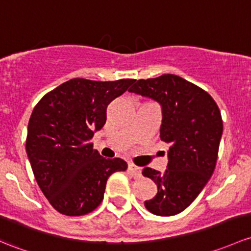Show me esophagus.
Here are the masks:
<instances>
[{"label": "esophagus", "mask_w": 251, "mask_h": 251, "mask_svg": "<svg viewBox=\"0 0 251 251\" xmlns=\"http://www.w3.org/2000/svg\"><path fill=\"white\" fill-rule=\"evenodd\" d=\"M127 171L132 174L133 176H141V168L137 167V166H134L133 163H128V167H127Z\"/></svg>", "instance_id": "1"}]
</instances>
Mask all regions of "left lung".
Listing matches in <instances>:
<instances>
[{
	"mask_svg": "<svg viewBox=\"0 0 251 251\" xmlns=\"http://www.w3.org/2000/svg\"><path fill=\"white\" fill-rule=\"evenodd\" d=\"M130 92L155 100L162 107L161 141L170 144L167 170H143L157 186L144 202L150 213L176 215L195 201L212 176L223 134V119L213 97L176 75L139 79Z\"/></svg>",
	"mask_w": 251,
	"mask_h": 251,
	"instance_id": "1",
	"label": "left lung"
}]
</instances>
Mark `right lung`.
Segmentation results:
<instances>
[{
  "instance_id": "add662e5",
  "label": "right lung",
  "mask_w": 251,
  "mask_h": 251,
  "mask_svg": "<svg viewBox=\"0 0 251 251\" xmlns=\"http://www.w3.org/2000/svg\"><path fill=\"white\" fill-rule=\"evenodd\" d=\"M133 81L71 79L33 108L26 152L37 184L61 214L79 216L96 209L110 174L127 168L119 157H102L90 141L105 124L108 104Z\"/></svg>"
}]
</instances>
